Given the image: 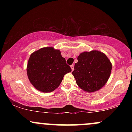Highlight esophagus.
<instances>
[{"instance_id": "1", "label": "esophagus", "mask_w": 132, "mask_h": 132, "mask_svg": "<svg viewBox=\"0 0 132 132\" xmlns=\"http://www.w3.org/2000/svg\"><path fill=\"white\" fill-rule=\"evenodd\" d=\"M71 70L72 71L74 70V65L73 64L71 65Z\"/></svg>"}]
</instances>
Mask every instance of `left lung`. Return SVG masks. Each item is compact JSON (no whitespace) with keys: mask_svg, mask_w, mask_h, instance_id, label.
Segmentation results:
<instances>
[{"mask_svg":"<svg viewBox=\"0 0 132 132\" xmlns=\"http://www.w3.org/2000/svg\"><path fill=\"white\" fill-rule=\"evenodd\" d=\"M72 75L77 85L87 92H94L107 83L112 71V63L104 53L97 50L84 51L78 57Z\"/></svg>","mask_w":132,"mask_h":132,"instance_id":"left-lung-1","label":"left lung"}]
</instances>
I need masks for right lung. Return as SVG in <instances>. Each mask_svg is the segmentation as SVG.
Instances as JSON below:
<instances>
[{
    "label": "right lung",
    "mask_w": 132,
    "mask_h": 132,
    "mask_svg": "<svg viewBox=\"0 0 132 132\" xmlns=\"http://www.w3.org/2000/svg\"><path fill=\"white\" fill-rule=\"evenodd\" d=\"M27 72L35 88L41 92H50L58 87L64 76L71 72V69L59 50L45 47L31 54Z\"/></svg>",
    "instance_id": "add662e5"
}]
</instances>
